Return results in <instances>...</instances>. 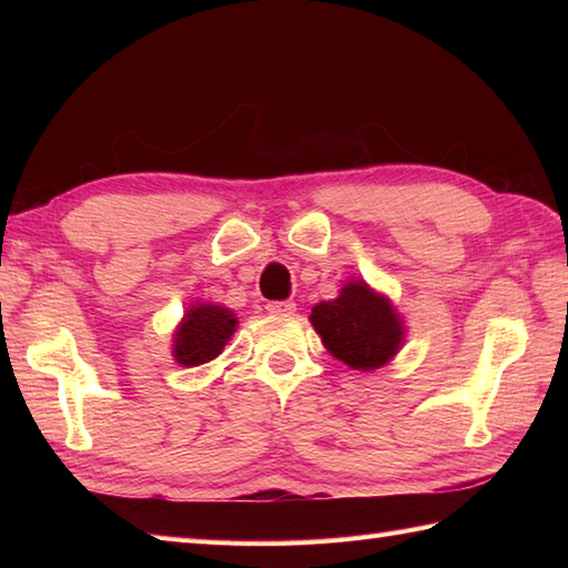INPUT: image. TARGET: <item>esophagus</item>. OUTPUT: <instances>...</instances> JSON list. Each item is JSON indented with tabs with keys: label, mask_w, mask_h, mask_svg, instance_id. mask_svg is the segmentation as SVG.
I'll return each instance as SVG.
<instances>
[{
	"label": "esophagus",
	"mask_w": 568,
	"mask_h": 568,
	"mask_svg": "<svg viewBox=\"0 0 568 568\" xmlns=\"http://www.w3.org/2000/svg\"><path fill=\"white\" fill-rule=\"evenodd\" d=\"M265 310L271 312V315H293L295 312V303L293 300H283V303H268Z\"/></svg>",
	"instance_id": "obj_1"
}]
</instances>
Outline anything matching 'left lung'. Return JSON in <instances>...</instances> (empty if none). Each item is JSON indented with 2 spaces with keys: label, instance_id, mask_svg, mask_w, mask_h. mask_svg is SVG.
I'll use <instances>...</instances> for the list:
<instances>
[{
  "label": "left lung",
  "instance_id": "obj_1",
  "mask_svg": "<svg viewBox=\"0 0 568 568\" xmlns=\"http://www.w3.org/2000/svg\"><path fill=\"white\" fill-rule=\"evenodd\" d=\"M310 322L329 354L361 371L388 364L403 342L393 305L361 281L344 285L336 300L312 307Z\"/></svg>",
  "mask_w": 568,
  "mask_h": 568
}]
</instances>
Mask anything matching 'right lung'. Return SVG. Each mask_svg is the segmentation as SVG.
Segmentation results:
<instances>
[{"mask_svg": "<svg viewBox=\"0 0 568 568\" xmlns=\"http://www.w3.org/2000/svg\"><path fill=\"white\" fill-rule=\"evenodd\" d=\"M234 329H236L234 312H229L220 305L190 307L175 334L173 354L178 358V364L183 366L207 364V361L222 354V348L229 339H232Z\"/></svg>", "mask_w": 568, "mask_h": 568, "instance_id": "right-lung-1", "label": "right lung"}]
</instances>
